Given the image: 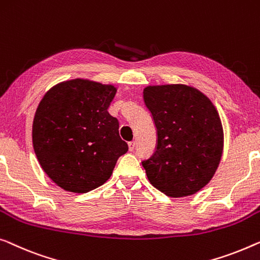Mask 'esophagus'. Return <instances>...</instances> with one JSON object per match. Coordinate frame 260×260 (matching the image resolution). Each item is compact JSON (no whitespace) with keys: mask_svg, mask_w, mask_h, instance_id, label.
<instances>
[{"mask_svg":"<svg viewBox=\"0 0 260 260\" xmlns=\"http://www.w3.org/2000/svg\"><path fill=\"white\" fill-rule=\"evenodd\" d=\"M127 146H129L130 151H134L135 146H136V143H135V142H129V143H127Z\"/></svg>","mask_w":260,"mask_h":260,"instance_id":"34e87169","label":"esophagus"}]
</instances>
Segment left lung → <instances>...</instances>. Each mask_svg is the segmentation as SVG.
I'll return each instance as SVG.
<instances>
[{"instance_id":"8db88e82","label":"left lung","mask_w":260,"mask_h":260,"mask_svg":"<svg viewBox=\"0 0 260 260\" xmlns=\"http://www.w3.org/2000/svg\"><path fill=\"white\" fill-rule=\"evenodd\" d=\"M157 133L156 150L142 161L150 183L170 197L204 187L223 152V127L208 97L183 84L148 86L143 91Z\"/></svg>"}]
</instances>
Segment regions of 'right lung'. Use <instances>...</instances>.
Wrapping results in <instances>:
<instances>
[{"label":"right lung","instance_id":"1","mask_svg":"<svg viewBox=\"0 0 260 260\" xmlns=\"http://www.w3.org/2000/svg\"><path fill=\"white\" fill-rule=\"evenodd\" d=\"M114 85L71 80L55 85L39 104L32 145L44 172L62 189L84 193L110 178L127 151L108 108Z\"/></svg>","mask_w":260,"mask_h":260}]
</instances>
